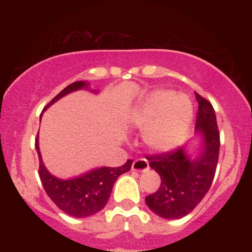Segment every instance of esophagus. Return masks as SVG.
Instances as JSON below:
<instances>
[{
	"label": "esophagus",
	"instance_id": "obj_1",
	"mask_svg": "<svg viewBox=\"0 0 252 252\" xmlns=\"http://www.w3.org/2000/svg\"><path fill=\"white\" fill-rule=\"evenodd\" d=\"M149 168V162L146 158H137L132 162L131 169L135 170V172H144Z\"/></svg>",
	"mask_w": 252,
	"mask_h": 252
}]
</instances>
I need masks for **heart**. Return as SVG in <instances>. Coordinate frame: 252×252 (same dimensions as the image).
<instances>
[{"instance_id": "b5f03b06", "label": "heart", "mask_w": 252, "mask_h": 252, "mask_svg": "<svg viewBox=\"0 0 252 252\" xmlns=\"http://www.w3.org/2000/svg\"><path fill=\"white\" fill-rule=\"evenodd\" d=\"M193 117L192 103L186 96L169 90L152 92L130 115L136 128L147 130L144 141L156 152H167L178 147Z\"/></svg>"}]
</instances>
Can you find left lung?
Instances as JSON below:
<instances>
[{
    "label": "left lung",
    "instance_id": "1",
    "mask_svg": "<svg viewBox=\"0 0 252 252\" xmlns=\"http://www.w3.org/2000/svg\"><path fill=\"white\" fill-rule=\"evenodd\" d=\"M195 98L199 105L195 128L204 136L201 155L190 161L184 149L175 148L146 156L149 166L161 178L160 187L146 196V204L161 218L179 219L192 212L215 179L220 148L216 112L206 98L196 92Z\"/></svg>",
    "mask_w": 252,
    "mask_h": 252
}]
</instances>
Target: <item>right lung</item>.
<instances>
[{
    "label": "right lung",
    "mask_w": 252,
    "mask_h": 252,
    "mask_svg": "<svg viewBox=\"0 0 252 252\" xmlns=\"http://www.w3.org/2000/svg\"><path fill=\"white\" fill-rule=\"evenodd\" d=\"M89 83L76 82L66 86L62 92L51 100L45 109L57 102L59 98L77 91L83 88H88ZM43 109V110H45ZM41 117V116H40ZM37 137L35 138V149L39 155V176L47 195L51 200L59 207L63 212L76 218H85L104 209L108 202L115 181L123 173L129 172L131 168L132 160H128L120 167H102L91 170L88 174L71 180H62L53 176L43 166L40 155Z\"/></svg>",
    "instance_id": "right-lung-1"
}]
</instances>
